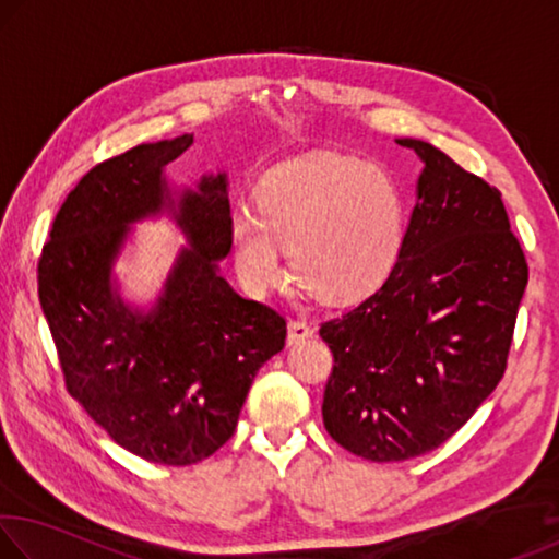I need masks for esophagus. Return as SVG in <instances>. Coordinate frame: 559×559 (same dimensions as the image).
Returning <instances> with one entry per match:
<instances>
[{
	"mask_svg": "<svg viewBox=\"0 0 559 559\" xmlns=\"http://www.w3.org/2000/svg\"><path fill=\"white\" fill-rule=\"evenodd\" d=\"M313 335H316V328L310 325L308 320L296 318L288 323V345H298V343H302V340H308Z\"/></svg>",
	"mask_w": 559,
	"mask_h": 559,
	"instance_id": "obj_1",
	"label": "esophagus"
}]
</instances>
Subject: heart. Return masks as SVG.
Returning a JSON list of instances; mask_svg holds the SVG:
<instances>
[{
  "mask_svg": "<svg viewBox=\"0 0 559 559\" xmlns=\"http://www.w3.org/2000/svg\"><path fill=\"white\" fill-rule=\"evenodd\" d=\"M259 214L231 212L234 263L243 286L263 293L283 278L278 246L290 251L302 288L328 302L374 290L400 257L406 204L396 179L353 157L293 159L263 177Z\"/></svg>",
  "mask_w": 559,
  "mask_h": 559,
  "instance_id": "heart-1",
  "label": "heart"
}]
</instances>
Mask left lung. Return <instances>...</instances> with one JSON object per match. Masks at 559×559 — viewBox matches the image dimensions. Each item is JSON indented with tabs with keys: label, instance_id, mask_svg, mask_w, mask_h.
<instances>
[{
	"label": "left lung",
	"instance_id": "obj_1",
	"mask_svg": "<svg viewBox=\"0 0 559 559\" xmlns=\"http://www.w3.org/2000/svg\"><path fill=\"white\" fill-rule=\"evenodd\" d=\"M400 259L370 298L325 320L323 424L367 461L439 449L503 380L527 261L500 192L424 140Z\"/></svg>",
	"mask_w": 559,
	"mask_h": 559
}]
</instances>
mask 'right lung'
Segmentation results:
<instances>
[{"label":"right lung","instance_id":"1","mask_svg":"<svg viewBox=\"0 0 559 559\" xmlns=\"http://www.w3.org/2000/svg\"><path fill=\"white\" fill-rule=\"evenodd\" d=\"M192 135L138 145L81 177L39 259V300L66 390L122 449L192 466L234 437L251 382L286 345V318L241 298L216 261L231 251L226 175L175 206L163 169ZM173 209L188 234L156 308L130 311L109 271L127 226Z\"/></svg>","mask_w":559,"mask_h":559}]
</instances>
